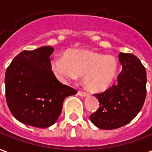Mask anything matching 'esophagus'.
<instances>
[{"instance_id":"1","label":"esophagus","mask_w":152,"mask_h":152,"mask_svg":"<svg viewBox=\"0 0 152 152\" xmlns=\"http://www.w3.org/2000/svg\"><path fill=\"white\" fill-rule=\"evenodd\" d=\"M78 94L79 96H81V97H87L88 96V94L85 93V92H83V91H78Z\"/></svg>"}]
</instances>
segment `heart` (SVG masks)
I'll return each instance as SVG.
<instances>
[{
	"mask_svg": "<svg viewBox=\"0 0 152 152\" xmlns=\"http://www.w3.org/2000/svg\"><path fill=\"white\" fill-rule=\"evenodd\" d=\"M118 68L113 55L84 50H69L65 58L55 57L51 61V69L60 81L68 82L83 75V84L92 92L108 89L116 78Z\"/></svg>",
	"mask_w": 152,
	"mask_h": 152,
	"instance_id": "1",
	"label": "heart"
}]
</instances>
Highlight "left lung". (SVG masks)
Wrapping results in <instances>:
<instances>
[{
	"label": "left lung",
	"instance_id": "left-lung-1",
	"mask_svg": "<svg viewBox=\"0 0 152 152\" xmlns=\"http://www.w3.org/2000/svg\"><path fill=\"white\" fill-rule=\"evenodd\" d=\"M122 69L118 83L94 96L99 101L98 111L90 115L95 126L116 129L132 121L143 107L146 95V72L139 58L132 54L120 53Z\"/></svg>",
	"mask_w": 152,
	"mask_h": 152
}]
</instances>
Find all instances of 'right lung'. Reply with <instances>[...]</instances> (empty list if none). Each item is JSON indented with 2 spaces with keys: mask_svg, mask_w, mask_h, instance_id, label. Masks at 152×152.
<instances>
[{
  "mask_svg": "<svg viewBox=\"0 0 152 152\" xmlns=\"http://www.w3.org/2000/svg\"><path fill=\"white\" fill-rule=\"evenodd\" d=\"M51 46L24 50L7 68L6 98L10 113L19 122L45 128L55 123L64 98L77 94L62 84L51 70Z\"/></svg>",
  "mask_w": 152,
  "mask_h": 152,
  "instance_id": "obj_1",
  "label": "right lung"
}]
</instances>
